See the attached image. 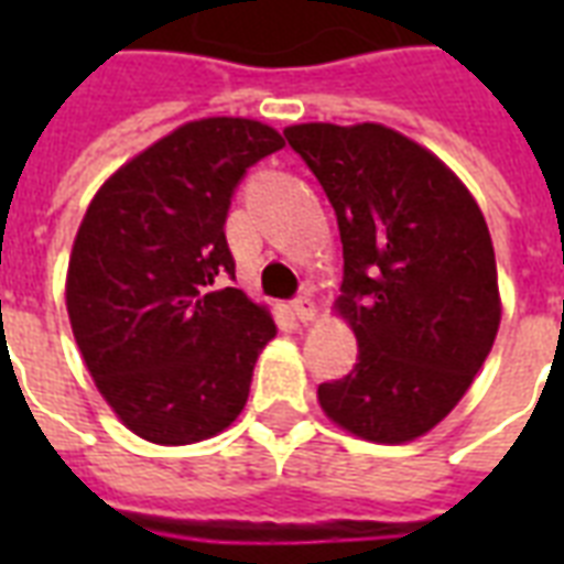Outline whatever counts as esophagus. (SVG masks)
<instances>
[{"mask_svg": "<svg viewBox=\"0 0 564 564\" xmlns=\"http://www.w3.org/2000/svg\"><path fill=\"white\" fill-rule=\"evenodd\" d=\"M290 313H292V316H295V318H299V322H304V325H307V322H316V316H318L316 304H313V301H310V299L292 301V304H290Z\"/></svg>", "mask_w": 564, "mask_h": 564, "instance_id": "obj_1", "label": "esophagus"}]
</instances>
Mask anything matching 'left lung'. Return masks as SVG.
Returning <instances> with one entry per match:
<instances>
[{"instance_id":"8db88e82","label":"left lung","mask_w":564,"mask_h":564,"mask_svg":"<svg viewBox=\"0 0 564 564\" xmlns=\"http://www.w3.org/2000/svg\"><path fill=\"white\" fill-rule=\"evenodd\" d=\"M334 204L354 371L318 386L336 427L377 445L424 436L463 401L500 327L495 248L463 181L394 128L290 126Z\"/></svg>"}]
</instances>
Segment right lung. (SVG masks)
Returning a JSON list of instances; mask_svg holds the SVG:
<instances>
[{
	"mask_svg": "<svg viewBox=\"0 0 564 564\" xmlns=\"http://www.w3.org/2000/svg\"><path fill=\"white\" fill-rule=\"evenodd\" d=\"M283 149L246 117L184 122L93 195L66 269V313L96 389L131 433L193 445L230 427L278 327L237 286L230 195Z\"/></svg>",
	"mask_w": 564,
	"mask_h": 564,
	"instance_id": "obj_1",
	"label": "right lung"
}]
</instances>
